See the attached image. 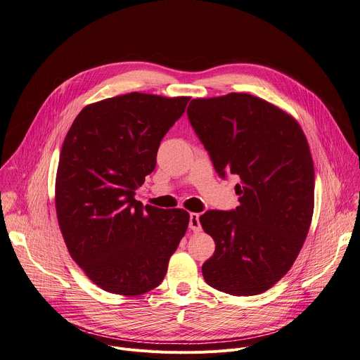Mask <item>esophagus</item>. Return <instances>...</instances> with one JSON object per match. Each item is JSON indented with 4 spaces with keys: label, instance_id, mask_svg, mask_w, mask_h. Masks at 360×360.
Wrapping results in <instances>:
<instances>
[{
    "label": "esophagus",
    "instance_id": "34e87169",
    "mask_svg": "<svg viewBox=\"0 0 360 360\" xmlns=\"http://www.w3.org/2000/svg\"><path fill=\"white\" fill-rule=\"evenodd\" d=\"M190 229L194 232L201 231V224H200V214L198 213H191L190 214Z\"/></svg>",
    "mask_w": 360,
    "mask_h": 360
}]
</instances>
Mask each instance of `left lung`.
Instances as JSON below:
<instances>
[{"instance_id": "left-lung-1", "label": "left lung", "mask_w": 360, "mask_h": 360, "mask_svg": "<svg viewBox=\"0 0 360 360\" xmlns=\"http://www.w3.org/2000/svg\"><path fill=\"white\" fill-rule=\"evenodd\" d=\"M216 172L239 179L235 210L200 216L216 243L202 264L207 285L233 296L269 290L307 239L314 213V162L288 112L248 93L193 99L186 109Z\"/></svg>"}]
</instances>
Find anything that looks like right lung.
<instances>
[{"label": "right lung", "mask_w": 360, "mask_h": 360, "mask_svg": "<svg viewBox=\"0 0 360 360\" xmlns=\"http://www.w3.org/2000/svg\"><path fill=\"white\" fill-rule=\"evenodd\" d=\"M190 98L132 91L87 105L63 143L55 209L71 258L101 289L139 296L158 288L190 214L134 198Z\"/></svg>", "instance_id": "obj_1"}]
</instances>
